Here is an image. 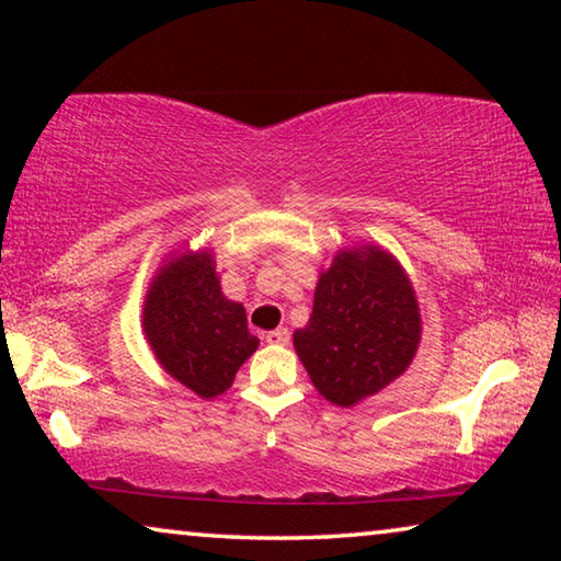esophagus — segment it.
Masks as SVG:
<instances>
[{"label": "esophagus", "instance_id": "esophagus-1", "mask_svg": "<svg viewBox=\"0 0 561 561\" xmlns=\"http://www.w3.org/2000/svg\"><path fill=\"white\" fill-rule=\"evenodd\" d=\"M267 344H277V346H287L289 344V331L287 329H274V331H270L267 336Z\"/></svg>", "mask_w": 561, "mask_h": 561}]
</instances>
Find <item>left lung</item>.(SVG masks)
<instances>
[{"label": "left lung", "mask_w": 561, "mask_h": 561, "mask_svg": "<svg viewBox=\"0 0 561 561\" xmlns=\"http://www.w3.org/2000/svg\"><path fill=\"white\" fill-rule=\"evenodd\" d=\"M423 319L413 282L376 242L341 247L319 272L314 309L294 331V348L317 391L351 408L405 374Z\"/></svg>", "instance_id": "left-lung-1"}]
</instances>
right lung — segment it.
I'll return each mask as SVG.
<instances>
[{
	"label": "right lung",
	"mask_w": 561,
	"mask_h": 561,
	"mask_svg": "<svg viewBox=\"0 0 561 561\" xmlns=\"http://www.w3.org/2000/svg\"><path fill=\"white\" fill-rule=\"evenodd\" d=\"M144 336L168 376L195 396H222L260 346L240 301L220 287L213 250H173L148 284Z\"/></svg>",
	"instance_id": "right-lung-1"
}]
</instances>
